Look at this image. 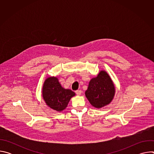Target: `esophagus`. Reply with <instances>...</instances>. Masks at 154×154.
Returning a JSON list of instances; mask_svg holds the SVG:
<instances>
[{
    "label": "esophagus",
    "instance_id": "1",
    "mask_svg": "<svg viewBox=\"0 0 154 154\" xmlns=\"http://www.w3.org/2000/svg\"><path fill=\"white\" fill-rule=\"evenodd\" d=\"M75 93L77 96H80L82 94V91L81 90H77V91H75Z\"/></svg>",
    "mask_w": 154,
    "mask_h": 154
}]
</instances>
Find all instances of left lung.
<instances>
[{
	"label": "left lung",
	"instance_id": "obj_1",
	"mask_svg": "<svg viewBox=\"0 0 154 154\" xmlns=\"http://www.w3.org/2000/svg\"><path fill=\"white\" fill-rule=\"evenodd\" d=\"M115 93V88L110 77L105 71H101L90 80L85 96L94 107L100 108L112 102Z\"/></svg>",
	"mask_w": 154,
	"mask_h": 154
}]
</instances>
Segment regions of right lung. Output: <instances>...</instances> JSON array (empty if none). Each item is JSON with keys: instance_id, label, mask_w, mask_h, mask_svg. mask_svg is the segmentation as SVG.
<instances>
[{"instance_id": "1", "label": "right lung", "mask_w": 154, "mask_h": 154, "mask_svg": "<svg viewBox=\"0 0 154 154\" xmlns=\"http://www.w3.org/2000/svg\"><path fill=\"white\" fill-rule=\"evenodd\" d=\"M75 95L69 89H64L57 77L48 78L42 87V97L46 104L57 112H61L67 106L71 98Z\"/></svg>"}]
</instances>
